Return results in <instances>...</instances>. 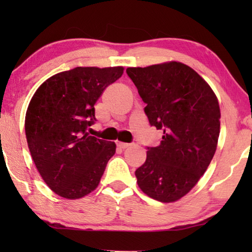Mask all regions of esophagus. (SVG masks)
Instances as JSON below:
<instances>
[{"label":"esophagus","instance_id":"esophagus-1","mask_svg":"<svg viewBox=\"0 0 252 252\" xmlns=\"http://www.w3.org/2000/svg\"><path fill=\"white\" fill-rule=\"evenodd\" d=\"M132 146V143H125V142H117V147H119L120 149H126V148H128Z\"/></svg>","mask_w":252,"mask_h":252}]
</instances>
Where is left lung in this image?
I'll use <instances>...</instances> for the list:
<instances>
[{"instance_id": "left-lung-1", "label": "left lung", "mask_w": 252, "mask_h": 252, "mask_svg": "<svg viewBox=\"0 0 252 252\" xmlns=\"http://www.w3.org/2000/svg\"><path fill=\"white\" fill-rule=\"evenodd\" d=\"M126 73L147 104L149 124L164 134L159 146L147 147V159L135 171L137 185L156 201H178L197 184L216 153L218 99L197 72L178 62L128 67Z\"/></svg>"}]
</instances>
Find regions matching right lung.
I'll return each instance as SVG.
<instances>
[{"mask_svg":"<svg viewBox=\"0 0 252 252\" xmlns=\"http://www.w3.org/2000/svg\"><path fill=\"white\" fill-rule=\"evenodd\" d=\"M124 68L74 67L47 79L25 117L30 153L44 182L64 198H80L98 186L116 153L115 142L88 135L95 103Z\"/></svg>","mask_w":252,"mask_h":252,"instance_id":"add662e5","label":"right lung"}]
</instances>
